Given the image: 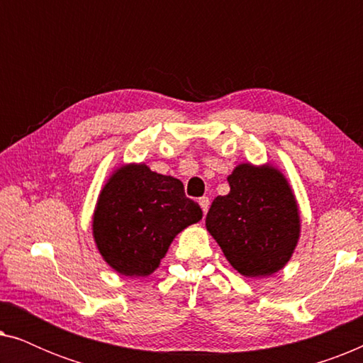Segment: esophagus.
<instances>
[{
    "instance_id": "34e87169",
    "label": "esophagus",
    "mask_w": 363,
    "mask_h": 363,
    "mask_svg": "<svg viewBox=\"0 0 363 363\" xmlns=\"http://www.w3.org/2000/svg\"><path fill=\"white\" fill-rule=\"evenodd\" d=\"M200 206H201V210H203V215H206L208 213V208H210V198L208 196H203V198H200Z\"/></svg>"
}]
</instances>
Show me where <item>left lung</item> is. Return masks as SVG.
I'll list each match as a JSON object with an SVG mask.
<instances>
[{
	"mask_svg": "<svg viewBox=\"0 0 363 363\" xmlns=\"http://www.w3.org/2000/svg\"><path fill=\"white\" fill-rule=\"evenodd\" d=\"M228 183L230 193L211 203L206 230L240 274H274L287 264L299 241V206L291 185L269 163H241Z\"/></svg>",
	"mask_w": 363,
	"mask_h": 363,
	"instance_id": "8db88e82",
	"label": "left lung"
}]
</instances>
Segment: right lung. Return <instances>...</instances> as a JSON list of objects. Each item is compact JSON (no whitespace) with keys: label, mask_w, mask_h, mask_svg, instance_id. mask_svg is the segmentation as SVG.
<instances>
[{"label":"right lung","mask_w":363,"mask_h":363,"mask_svg":"<svg viewBox=\"0 0 363 363\" xmlns=\"http://www.w3.org/2000/svg\"><path fill=\"white\" fill-rule=\"evenodd\" d=\"M183 183L152 172L145 163L117 168L99 195L92 235L104 261L122 276H148L165 257L173 238L201 220Z\"/></svg>","instance_id":"add662e5"}]
</instances>
